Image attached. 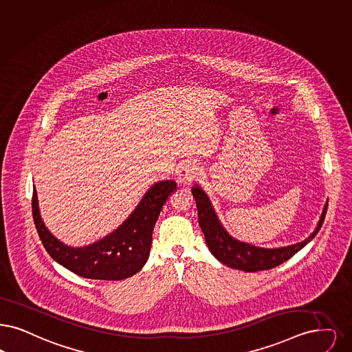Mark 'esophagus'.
Here are the masks:
<instances>
[{"mask_svg":"<svg viewBox=\"0 0 352 352\" xmlns=\"http://www.w3.org/2000/svg\"><path fill=\"white\" fill-rule=\"evenodd\" d=\"M199 175H200L199 168L192 162H184L178 170V181L182 184H190L199 178Z\"/></svg>","mask_w":352,"mask_h":352,"instance_id":"1","label":"esophagus"}]
</instances>
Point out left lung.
I'll return each instance as SVG.
<instances>
[{"instance_id": "left-lung-1", "label": "left lung", "mask_w": 352, "mask_h": 352, "mask_svg": "<svg viewBox=\"0 0 352 352\" xmlns=\"http://www.w3.org/2000/svg\"><path fill=\"white\" fill-rule=\"evenodd\" d=\"M192 195L197 200L199 226L204 233L210 252L228 267L237 268L246 272H255V271H263V270L276 267L281 263H284L285 261H288L289 258H292L298 250H301L309 242L310 239H314V236L318 233V230L322 226L324 214L327 211V203H326L321 219L318 221V226L310 234L309 239L285 248L263 249V248H255L249 243L232 239L220 224L216 213L212 208L210 199L200 187L195 186L192 188Z\"/></svg>"}]
</instances>
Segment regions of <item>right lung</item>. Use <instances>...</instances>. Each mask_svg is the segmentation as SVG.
<instances>
[{
	"mask_svg": "<svg viewBox=\"0 0 352 352\" xmlns=\"http://www.w3.org/2000/svg\"><path fill=\"white\" fill-rule=\"evenodd\" d=\"M175 190L174 181L155 183L136 210L113 233L90 246L73 249L57 241L43 224L34 187L31 199L34 224L44 249L61 266L86 279L123 280L139 272L145 265L155 221Z\"/></svg>",
	"mask_w": 352,
	"mask_h": 352,
	"instance_id": "1",
	"label": "right lung"
}]
</instances>
